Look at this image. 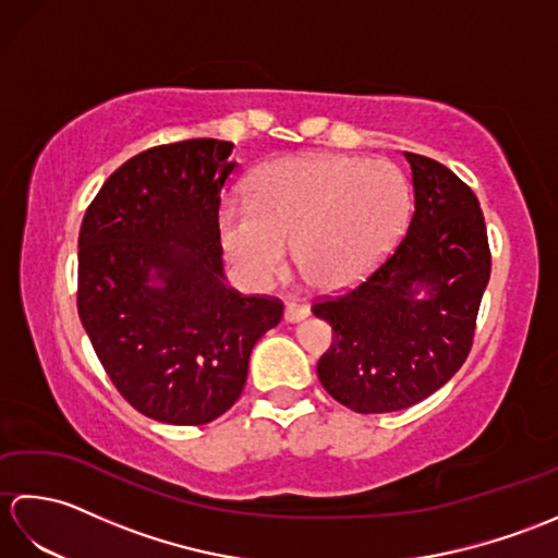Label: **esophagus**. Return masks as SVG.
Masks as SVG:
<instances>
[{"label":"esophagus","instance_id":"34e87169","mask_svg":"<svg viewBox=\"0 0 558 558\" xmlns=\"http://www.w3.org/2000/svg\"><path fill=\"white\" fill-rule=\"evenodd\" d=\"M306 316H310V306L298 304V302H286V322L288 324H298Z\"/></svg>","mask_w":558,"mask_h":558}]
</instances>
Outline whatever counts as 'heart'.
I'll list each match as a JSON object with an SVG mask.
<instances>
[{
  "mask_svg": "<svg viewBox=\"0 0 558 558\" xmlns=\"http://www.w3.org/2000/svg\"><path fill=\"white\" fill-rule=\"evenodd\" d=\"M412 192L393 162L312 153L266 165L248 180V201H225L216 228L225 258L248 286L286 266L336 292L364 280L408 228Z\"/></svg>",
  "mask_w": 558,
  "mask_h": 558,
  "instance_id": "heart-1",
  "label": "heart"
}]
</instances>
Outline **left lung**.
I'll use <instances>...</instances> for the list:
<instances>
[{
  "label": "left lung",
  "mask_w": 558,
  "mask_h": 558,
  "mask_svg": "<svg viewBox=\"0 0 558 558\" xmlns=\"http://www.w3.org/2000/svg\"><path fill=\"white\" fill-rule=\"evenodd\" d=\"M405 158L414 186L408 234L360 286L312 306L333 328L318 381L362 414L412 408L460 369L492 272L475 192L441 162Z\"/></svg>",
  "instance_id": "obj_1"
}]
</instances>
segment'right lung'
Masks as SVG:
<instances>
[{
    "mask_svg": "<svg viewBox=\"0 0 558 558\" xmlns=\"http://www.w3.org/2000/svg\"><path fill=\"white\" fill-rule=\"evenodd\" d=\"M232 148L189 138L138 153L81 222V324L122 398L165 424L228 412L256 340L282 318L280 300L225 286L216 218Z\"/></svg>",
    "mask_w": 558,
    "mask_h": 558,
    "instance_id": "add662e5",
    "label": "right lung"
}]
</instances>
